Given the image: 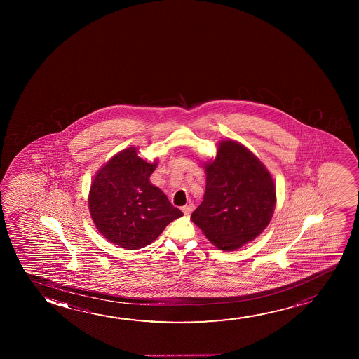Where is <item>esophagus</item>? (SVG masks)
I'll return each mask as SVG.
<instances>
[{
    "instance_id": "esophagus-1",
    "label": "esophagus",
    "mask_w": 359,
    "mask_h": 359,
    "mask_svg": "<svg viewBox=\"0 0 359 359\" xmlns=\"http://www.w3.org/2000/svg\"><path fill=\"white\" fill-rule=\"evenodd\" d=\"M182 211L184 212V215H185V216H189V215L194 211V205H192V203L185 205V206L182 207Z\"/></svg>"
}]
</instances>
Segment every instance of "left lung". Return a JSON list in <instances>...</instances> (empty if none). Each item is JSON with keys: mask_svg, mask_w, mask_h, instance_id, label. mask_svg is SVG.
Returning a JSON list of instances; mask_svg holds the SVG:
<instances>
[{"mask_svg": "<svg viewBox=\"0 0 359 359\" xmlns=\"http://www.w3.org/2000/svg\"><path fill=\"white\" fill-rule=\"evenodd\" d=\"M206 191L191 219L222 250H236L262 233L276 205V189L265 165L234 141L219 143L205 167Z\"/></svg>", "mask_w": 359, "mask_h": 359, "instance_id": "8db88e82", "label": "left lung"}]
</instances>
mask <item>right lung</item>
I'll return each instance as SVG.
<instances>
[{
  "instance_id": "add662e5",
  "label": "right lung",
  "mask_w": 359,
  "mask_h": 359,
  "mask_svg": "<svg viewBox=\"0 0 359 359\" xmlns=\"http://www.w3.org/2000/svg\"><path fill=\"white\" fill-rule=\"evenodd\" d=\"M156 165L138 157L131 147L111 158L94 177L89 211L97 229L110 243L128 250L141 249L182 216L164 192L149 182Z\"/></svg>"
}]
</instances>
